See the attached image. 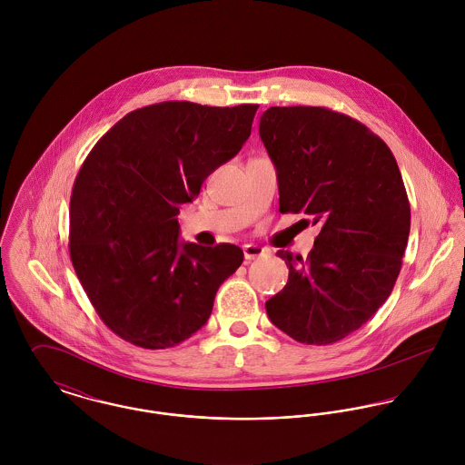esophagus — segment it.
<instances>
[{
    "instance_id": "34e87169",
    "label": "esophagus",
    "mask_w": 465,
    "mask_h": 465,
    "mask_svg": "<svg viewBox=\"0 0 465 465\" xmlns=\"http://www.w3.org/2000/svg\"><path fill=\"white\" fill-rule=\"evenodd\" d=\"M265 254V249L260 247V245H245L243 247V256L247 262H252V260H258Z\"/></svg>"
}]
</instances>
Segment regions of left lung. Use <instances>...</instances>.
<instances>
[{
	"mask_svg": "<svg viewBox=\"0 0 465 465\" xmlns=\"http://www.w3.org/2000/svg\"><path fill=\"white\" fill-rule=\"evenodd\" d=\"M260 135L275 164L279 211L302 213L321 232L304 262L279 251L286 286L268 319L308 345L360 330L389 299L410 234V202L387 143L328 107H270Z\"/></svg>",
	"mask_w": 465,
	"mask_h": 465,
	"instance_id": "obj_1",
	"label": "left lung"
}]
</instances>
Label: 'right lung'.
Wrapping results in <instances>:
<instances>
[{"instance_id": "right-lung-1", "label": "right lung", "mask_w": 465, "mask_h": 465, "mask_svg": "<svg viewBox=\"0 0 465 465\" xmlns=\"http://www.w3.org/2000/svg\"><path fill=\"white\" fill-rule=\"evenodd\" d=\"M254 104L161 102L135 109L85 157L69 202V258L104 324L166 349L207 322L216 290L243 262L231 243L179 242V205L249 139Z\"/></svg>"}]
</instances>
